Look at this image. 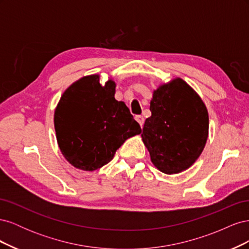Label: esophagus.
Segmentation results:
<instances>
[{"mask_svg": "<svg viewBox=\"0 0 249 249\" xmlns=\"http://www.w3.org/2000/svg\"><path fill=\"white\" fill-rule=\"evenodd\" d=\"M136 120L138 122V124H140V126L142 127V126H143V124H144V118H143V116L137 115V116H136Z\"/></svg>", "mask_w": 249, "mask_h": 249, "instance_id": "34e87169", "label": "esophagus"}]
</instances>
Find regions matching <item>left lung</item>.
I'll list each match as a JSON object with an SVG mask.
<instances>
[{"mask_svg":"<svg viewBox=\"0 0 249 249\" xmlns=\"http://www.w3.org/2000/svg\"><path fill=\"white\" fill-rule=\"evenodd\" d=\"M149 109L141 137L155 167L166 175L191 167L209 135V114L200 96L176 78L154 90Z\"/></svg>","mask_w":249,"mask_h":249,"instance_id":"obj_1","label":"left lung"}]
</instances>
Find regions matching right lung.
Segmentation results:
<instances>
[{
  "label": "right lung",
  "mask_w": 249,
  "mask_h": 249,
  "mask_svg": "<svg viewBox=\"0 0 249 249\" xmlns=\"http://www.w3.org/2000/svg\"><path fill=\"white\" fill-rule=\"evenodd\" d=\"M116 84L100 74L85 76L67 88L55 109L58 146L73 167L93 171L108 164L126 139L141 133L124 102L115 100Z\"/></svg>",
  "instance_id": "obj_1"
}]
</instances>
